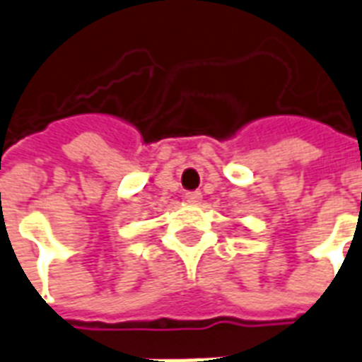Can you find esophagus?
Returning a JSON list of instances; mask_svg holds the SVG:
<instances>
[{"mask_svg": "<svg viewBox=\"0 0 362 362\" xmlns=\"http://www.w3.org/2000/svg\"><path fill=\"white\" fill-rule=\"evenodd\" d=\"M185 200H187L189 204H200V200H202V192H198V191L187 192V194H185Z\"/></svg>", "mask_w": 362, "mask_h": 362, "instance_id": "34e87169", "label": "esophagus"}]
</instances>
